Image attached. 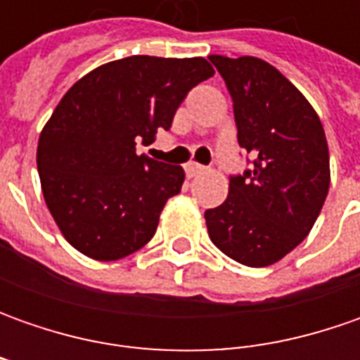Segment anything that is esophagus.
<instances>
[{"instance_id": "esophagus-1", "label": "esophagus", "mask_w": 360, "mask_h": 360, "mask_svg": "<svg viewBox=\"0 0 360 360\" xmlns=\"http://www.w3.org/2000/svg\"><path fill=\"white\" fill-rule=\"evenodd\" d=\"M202 172H204V168H202L200 164H196V162H190V164H186L188 176H198V174Z\"/></svg>"}]
</instances>
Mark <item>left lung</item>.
<instances>
[{
	"instance_id": "1",
	"label": "left lung",
	"mask_w": 360,
	"mask_h": 360,
	"mask_svg": "<svg viewBox=\"0 0 360 360\" xmlns=\"http://www.w3.org/2000/svg\"><path fill=\"white\" fill-rule=\"evenodd\" d=\"M224 77L238 144L255 158L229 196L204 212L208 236L232 260L262 269L309 236L330 184L328 146L309 100L269 62L210 56Z\"/></svg>"
}]
</instances>
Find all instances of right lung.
I'll list each match as a JSON object with an SVG mask.
<instances>
[{"label":"right lung","instance_id":"add662e5","mask_svg":"<svg viewBox=\"0 0 360 360\" xmlns=\"http://www.w3.org/2000/svg\"><path fill=\"white\" fill-rule=\"evenodd\" d=\"M214 76L204 58L130 56L65 91L37 142L41 192L63 238L94 260H120L152 240L184 182L182 166L136 154L170 130L178 105Z\"/></svg>","mask_w":360,"mask_h":360}]
</instances>
